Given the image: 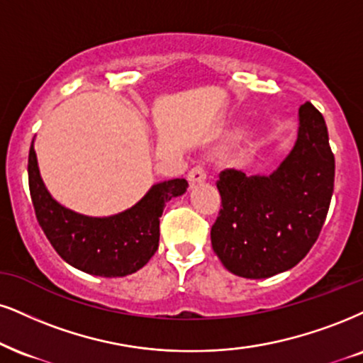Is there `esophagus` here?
Returning a JSON list of instances; mask_svg holds the SVG:
<instances>
[{"label":"esophagus","mask_w":363,"mask_h":363,"mask_svg":"<svg viewBox=\"0 0 363 363\" xmlns=\"http://www.w3.org/2000/svg\"><path fill=\"white\" fill-rule=\"evenodd\" d=\"M207 180V172L202 164H195L194 168L189 172V182L190 185H199V183H203Z\"/></svg>","instance_id":"esophagus-1"}]
</instances>
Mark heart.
Masks as SVG:
<instances>
[{"instance_id": "b5f03b06", "label": "heart", "mask_w": 363, "mask_h": 363, "mask_svg": "<svg viewBox=\"0 0 363 363\" xmlns=\"http://www.w3.org/2000/svg\"><path fill=\"white\" fill-rule=\"evenodd\" d=\"M259 145V140L257 138H252V140H249L245 145L242 146V150H240V160H247L250 156L254 155V151H256V147Z\"/></svg>"}]
</instances>
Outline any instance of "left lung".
<instances>
[{"label":"left lung","mask_w":363,"mask_h":363,"mask_svg":"<svg viewBox=\"0 0 363 363\" xmlns=\"http://www.w3.org/2000/svg\"><path fill=\"white\" fill-rule=\"evenodd\" d=\"M335 156L323 116L299 107L298 140L269 177L223 169L222 208L210 230L213 252L232 274L262 279L294 267L318 239L333 195Z\"/></svg>","instance_id":"left-lung-1"}]
</instances>
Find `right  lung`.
<instances>
[{"label": "right lung", "mask_w": 363, "mask_h": 363, "mask_svg": "<svg viewBox=\"0 0 363 363\" xmlns=\"http://www.w3.org/2000/svg\"><path fill=\"white\" fill-rule=\"evenodd\" d=\"M28 185L35 216L57 254L70 266L102 277L128 276L155 256L160 217L167 202L186 191L183 178L151 186L134 207L113 217H87L52 199L40 177L33 141L28 155Z\"/></svg>", "instance_id": "add662e5"}]
</instances>
